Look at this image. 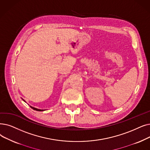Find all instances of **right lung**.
I'll list each match as a JSON object with an SVG mask.
<instances>
[{
	"label": "right lung",
	"instance_id": "1",
	"mask_svg": "<svg viewBox=\"0 0 150 150\" xmlns=\"http://www.w3.org/2000/svg\"><path fill=\"white\" fill-rule=\"evenodd\" d=\"M30 107L33 109V110H36V111H43V110H40V109H37V108H34V107H31L30 106Z\"/></svg>",
	"mask_w": 150,
	"mask_h": 150
}]
</instances>
